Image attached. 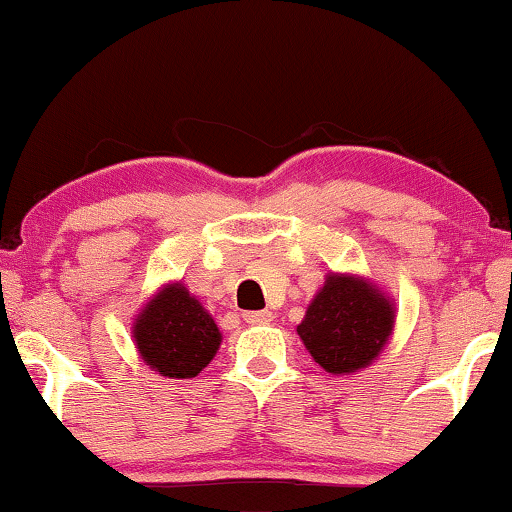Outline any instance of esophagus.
I'll list each match as a JSON object with an SVG mask.
<instances>
[{"mask_svg":"<svg viewBox=\"0 0 512 512\" xmlns=\"http://www.w3.org/2000/svg\"><path fill=\"white\" fill-rule=\"evenodd\" d=\"M243 320H246L248 325H264V322L273 320V313L271 311H248V313H243Z\"/></svg>","mask_w":512,"mask_h":512,"instance_id":"1","label":"esophagus"}]
</instances>
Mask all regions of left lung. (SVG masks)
<instances>
[{
    "label": "left lung",
    "mask_w": 512,
    "mask_h": 512,
    "mask_svg": "<svg viewBox=\"0 0 512 512\" xmlns=\"http://www.w3.org/2000/svg\"><path fill=\"white\" fill-rule=\"evenodd\" d=\"M394 304L376 285L348 273H329L297 327L306 350L327 373L366 369L390 341Z\"/></svg>",
    "instance_id": "obj_1"
}]
</instances>
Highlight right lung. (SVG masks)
I'll return each mask as SVG.
<instances>
[{
  "instance_id": "add662e5",
  "label": "right lung",
  "mask_w": 512,
  "mask_h": 512,
  "mask_svg": "<svg viewBox=\"0 0 512 512\" xmlns=\"http://www.w3.org/2000/svg\"><path fill=\"white\" fill-rule=\"evenodd\" d=\"M134 343L143 362L164 378H194L222 343L215 320L183 283H169L136 315Z\"/></svg>"
}]
</instances>
